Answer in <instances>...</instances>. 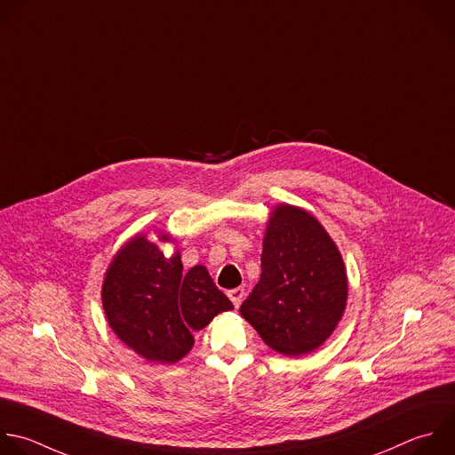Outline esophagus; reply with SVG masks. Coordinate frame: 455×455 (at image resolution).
Listing matches in <instances>:
<instances>
[{
  "label": "esophagus",
  "instance_id": "obj_1",
  "mask_svg": "<svg viewBox=\"0 0 455 455\" xmlns=\"http://www.w3.org/2000/svg\"><path fill=\"white\" fill-rule=\"evenodd\" d=\"M228 298L232 299V304H234L235 307H239V306H241V301H243V298H244V289H243V287L230 289V291H228Z\"/></svg>",
  "mask_w": 455,
  "mask_h": 455
}]
</instances>
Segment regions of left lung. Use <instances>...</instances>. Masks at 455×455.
I'll list each match as a JSON object with an SVG mask.
<instances>
[{"instance_id": "left-lung-1", "label": "left lung", "mask_w": 455, "mask_h": 455, "mask_svg": "<svg viewBox=\"0 0 455 455\" xmlns=\"http://www.w3.org/2000/svg\"><path fill=\"white\" fill-rule=\"evenodd\" d=\"M260 267L241 316L285 357L320 348L341 322L348 299L347 267L325 227L306 209L275 205L266 223Z\"/></svg>"}]
</instances>
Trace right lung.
<instances>
[{
  "label": "right lung",
  "instance_id": "obj_1",
  "mask_svg": "<svg viewBox=\"0 0 455 455\" xmlns=\"http://www.w3.org/2000/svg\"><path fill=\"white\" fill-rule=\"evenodd\" d=\"M159 243H175L168 232L157 241L130 237L112 257L101 283V304L114 334L148 363L175 364L193 345L195 331L232 311L205 266L184 273L180 250L166 255Z\"/></svg>",
  "mask_w": 455,
  "mask_h": 455
}]
</instances>
